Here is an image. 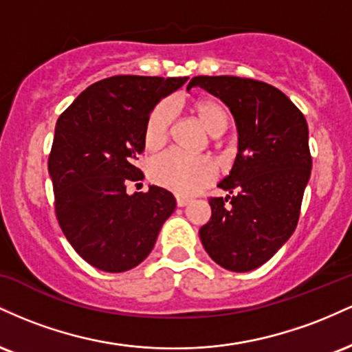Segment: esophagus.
<instances>
[{
    "instance_id": "esophagus-1",
    "label": "esophagus",
    "mask_w": 352,
    "mask_h": 352,
    "mask_svg": "<svg viewBox=\"0 0 352 352\" xmlns=\"http://www.w3.org/2000/svg\"><path fill=\"white\" fill-rule=\"evenodd\" d=\"M188 204H190V199H187V197H182V195L177 197V205H179V207H185V205Z\"/></svg>"
}]
</instances>
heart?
I'll list each match as a JSON object with an SVG mask.
<instances>
[{
	"instance_id": "b5f03b06",
	"label": "heart",
	"mask_w": 352,
	"mask_h": 352,
	"mask_svg": "<svg viewBox=\"0 0 352 352\" xmlns=\"http://www.w3.org/2000/svg\"><path fill=\"white\" fill-rule=\"evenodd\" d=\"M193 111L213 135L221 134L227 129V112L215 100H199L193 106ZM173 116L175 106L170 100H164L153 107L144 131V140L148 148H157L165 144ZM148 175L160 187L172 190L179 195H193L215 179L217 165L205 155H190L170 148L153 157L148 164Z\"/></svg>"
}]
</instances>
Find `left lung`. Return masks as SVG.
Segmentation results:
<instances>
[{"instance_id": "obj_1", "label": "left lung", "mask_w": 352, "mask_h": 352, "mask_svg": "<svg viewBox=\"0 0 352 352\" xmlns=\"http://www.w3.org/2000/svg\"><path fill=\"white\" fill-rule=\"evenodd\" d=\"M199 86L227 104L235 117L238 153L218 184L232 195L208 200L212 217L200 228L205 252L217 265L252 272L293 235L311 175L308 124L280 89L236 76H197Z\"/></svg>"}]
</instances>
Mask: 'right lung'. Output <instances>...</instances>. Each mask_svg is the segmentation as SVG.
Instances as JSON below:
<instances>
[{
    "instance_id": "obj_1",
    "label": "right lung",
    "mask_w": 352,
    "mask_h": 352,
    "mask_svg": "<svg viewBox=\"0 0 352 352\" xmlns=\"http://www.w3.org/2000/svg\"><path fill=\"white\" fill-rule=\"evenodd\" d=\"M188 78L112 76L82 91L56 122L47 170L59 227L82 260L107 273L142 263L175 197L162 187L127 193L144 179L145 122Z\"/></svg>"
}]
</instances>
